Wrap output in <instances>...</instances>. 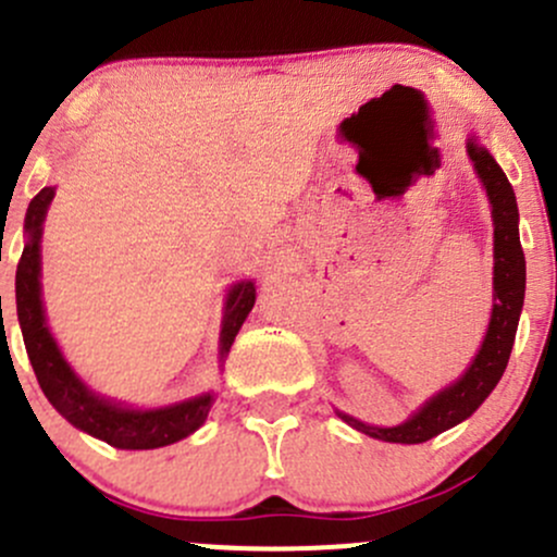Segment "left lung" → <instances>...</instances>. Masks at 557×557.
Wrapping results in <instances>:
<instances>
[{
    "label": "left lung",
    "mask_w": 557,
    "mask_h": 557,
    "mask_svg": "<svg viewBox=\"0 0 557 557\" xmlns=\"http://www.w3.org/2000/svg\"><path fill=\"white\" fill-rule=\"evenodd\" d=\"M466 153L474 161V170L480 174L493 207V261L496 263H493V312L491 323H487V334L471 367L453 385L431 396L401 425L377 429V425L361 423L352 414L336 409V414L347 425H352L361 434L374 436V440L396 442V445H420V442L434 440L442 431L463 423L491 396V391L498 385L509 363L515 334H518L522 299H525V256H522L518 232V199H515L507 174L502 172L496 159L474 137L466 143Z\"/></svg>",
    "instance_id": "8db88e82"
}]
</instances>
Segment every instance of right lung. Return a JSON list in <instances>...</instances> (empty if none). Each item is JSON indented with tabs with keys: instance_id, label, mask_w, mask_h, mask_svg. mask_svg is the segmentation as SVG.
Listing matches in <instances>:
<instances>
[{
	"instance_id": "1",
	"label": "right lung",
	"mask_w": 557,
	"mask_h": 557,
	"mask_svg": "<svg viewBox=\"0 0 557 557\" xmlns=\"http://www.w3.org/2000/svg\"><path fill=\"white\" fill-rule=\"evenodd\" d=\"M53 196L55 188L48 185L29 201L24 221L26 245L21 252L18 272H15V307H18L21 334H24L26 352H29L32 369H35L45 398L75 429L97 436L117 450H156V447L185 440L207 420L215 393H201L188 401L161 409H132L88 391V385L72 372V367L61 356L59 345L45 323L42 294H39V239H42V223ZM252 305H256L252 280L232 285L221 323V361L232 350L234 336L243 329Z\"/></svg>"
}]
</instances>
